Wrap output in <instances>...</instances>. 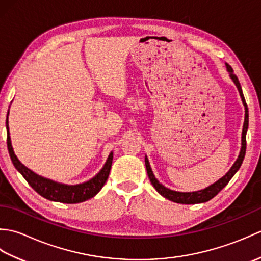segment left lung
<instances>
[{"instance_id":"1","label":"left lung","mask_w":261,"mask_h":261,"mask_svg":"<svg viewBox=\"0 0 261 261\" xmlns=\"http://www.w3.org/2000/svg\"><path fill=\"white\" fill-rule=\"evenodd\" d=\"M226 68H228V70H229L230 77L232 79V81L234 82L236 86L238 87V91H239L240 96L242 98V103H243V105H245V109H246L245 123H243V129H242V147H241V151H240L239 157H238L237 162L233 164L231 169L222 177V178H220L218 181H215L213 185L204 188V190H202V191L192 192V193H180V192L171 191V190H169V188L165 187L164 185L160 184V182L156 179V177L153 176L152 170L150 168V165H149V162L146 157L145 163H146V168H147V174H148L149 179H150L152 186L156 188V191L160 194V195H163L164 197L169 199V201H173L175 203H179V204H197V203H204V202L210 201V199H212L215 195H218V194L222 191L226 185H228V182L230 181L232 177L234 176L237 171L239 170L240 166L243 162V158H245V154H246V148H247L246 135H247L248 124H249L248 107H247L245 96H243L242 88H241V85L239 83V80H238L237 75L233 74V69H232V67L229 64H226Z\"/></svg>"}]
</instances>
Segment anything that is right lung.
<instances>
[{"label": "right lung", "mask_w": 261, "mask_h": 261, "mask_svg": "<svg viewBox=\"0 0 261 261\" xmlns=\"http://www.w3.org/2000/svg\"><path fill=\"white\" fill-rule=\"evenodd\" d=\"M8 115H9V112H8ZM7 129H8V138H7L8 150L14 167L20 171V174L22 176L24 177V179L28 181V184H29L33 190H35L39 195H41L42 197L50 199V201L67 203V204L85 202L87 199L95 196L96 194L101 191V188L104 186L105 182H107L110 170H111V166H112V160H113L112 152L110 153V156L107 160V163H105L104 167L95 177H94V178L79 185H64L50 179L43 178V177L35 174L30 169H28L25 166L22 165L18 160V158H16V156L13 152L12 146H11L8 116H7Z\"/></svg>", "instance_id": "obj_1"}]
</instances>
